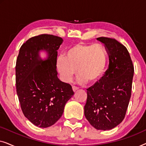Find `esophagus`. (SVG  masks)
<instances>
[{"label":"esophagus","mask_w":146,"mask_h":146,"mask_svg":"<svg viewBox=\"0 0 146 146\" xmlns=\"http://www.w3.org/2000/svg\"><path fill=\"white\" fill-rule=\"evenodd\" d=\"M72 90H73L74 92H75V91H76L77 90H78V88L77 86H73Z\"/></svg>","instance_id":"1"}]
</instances>
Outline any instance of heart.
Returning <instances> with one entry per match:
<instances>
[{"label": "heart", "mask_w": 146, "mask_h": 146, "mask_svg": "<svg viewBox=\"0 0 146 146\" xmlns=\"http://www.w3.org/2000/svg\"><path fill=\"white\" fill-rule=\"evenodd\" d=\"M108 63V53L101 44H75L69 48L65 56L58 57L57 69L63 81L72 79L76 70L80 82L94 84L102 78Z\"/></svg>", "instance_id": "b5f03b06"}]
</instances>
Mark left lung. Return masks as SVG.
Returning a JSON list of instances; mask_svg holds the SVG:
<instances>
[{"label": "left lung", "instance_id": "1", "mask_svg": "<svg viewBox=\"0 0 146 146\" xmlns=\"http://www.w3.org/2000/svg\"><path fill=\"white\" fill-rule=\"evenodd\" d=\"M109 55V67L98 82L87 89L84 115L96 129L108 130L124 119L132 87L134 68L122 44L112 38L99 37Z\"/></svg>", "mask_w": 146, "mask_h": 146}]
</instances>
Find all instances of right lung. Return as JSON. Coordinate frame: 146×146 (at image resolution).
<instances>
[{
    "instance_id": "obj_1",
    "label": "right lung",
    "mask_w": 146,
    "mask_h": 146,
    "mask_svg": "<svg viewBox=\"0 0 146 146\" xmlns=\"http://www.w3.org/2000/svg\"><path fill=\"white\" fill-rule=\"evenodd\" d=\"M62 41L60 37L46 34L32 37L22 45L17 59L16 87L22 111L40 127L54 124L74 94L70 84L57 76V50ZM41 49L49 54L44 61L39 56Z\"/></svg>"
}]
</instances>
